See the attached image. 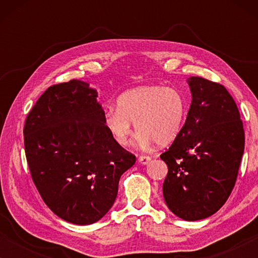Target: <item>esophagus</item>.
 Wrapping results in <instances>:
<instances>
[{
    "instance_id": "obj_1",
    "label": "esophagus",
    "mask_w": 258,
    "mask_h": 258,
    "mask_svg": "<svg viewBox=\"0 0 258 258\" xmlns=\"http://www.w3.org/2000/svg\"><path fill=\"white\" fill-rule=\"evenodd\" d=\"M139 161L141 164L146 165V164H149L150 161H151V157L150 156H147V155H141V156L139 157Z\"/></svg>"
}]
</instances>
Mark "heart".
Segmentation results:
<instances>
[{
	"mask_svg": "<svg viewBox=\"0 0 258 258\" xmlns=\"http://www.w3.org/2000/svg\"><path fill=\"white\" fill-rule=\"evenodd\" d=\"M188 104L175 88L155 86L125 91L117 98V110L104 114V125L118 146L126 147L133 125L140 132V144L167 146L176 140L184 124Z\"/></svg>",
	"mask_w": 258,
	"mask_h": 258,
	"instance_id": "1",
	"label": "heart"
}]
</instances>
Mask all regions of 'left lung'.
<instances>
[{"label": "left lung", "mask_w": 258, "mask_h": 258, "mask_svg": "<svg viewBox=\"0 0 258 258\" xmlns=\"http://www.w3.org/2000/svg\"><path fill=\"white\" fill-rule=\"evenodd\" d=\"M191 104L185 123L161 155L168 165L163 197L185 221L211 216L234 189L244 151V130L237 105L220 83L191 76Z\"/></svg>", "instance_id": "obj_1"}]
</instances>
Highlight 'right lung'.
<instances>
[{
  "label": "right lung",
  "mask_w": 258,
  "mask_h": 258,
  "mask_svg": "<svg viewBox=\"0 0 258 258\" xmlns=\"http://www.w3.org/2000/svg\"><path fill=\"white\" fill-rule=\"evenodd\" d=\"M97 91L72 80L49 87L24 123L31 178L52 213L70 223L100 221L114 204L135 155L112 140Z\"/></svg>",
  "instance_id": "1"
}]
</instances>
